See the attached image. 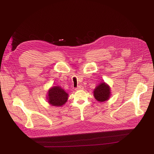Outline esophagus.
I'll use <instances>...</instances> for the list:
<instances>
[{"instance_id":"obj_1","label":"esophagus","mask_w":154,"mask_h":154,"mask_svg":"<svg viewBox=\"0 0 154 154\" xmlns=\"http://www.w3.org/2000/svg\"><path fill=\"white\" fill-rule=\"evenodd\" d=\"M82 89H83V87L82 86V85H79V86H78V87H76V88H75V90H76V91L82 90Z\"/></svg>"}]
</instances>
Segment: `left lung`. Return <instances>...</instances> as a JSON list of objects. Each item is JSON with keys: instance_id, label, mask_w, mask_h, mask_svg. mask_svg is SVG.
Instances as JSON below:
<instances>
[{"instance_id": "8db88e82", "label": "left lung", "mask_w": 154, "mask_h": 154, "mask_svg": "<svg viewBox=\"0 0 154 154\" xmlns=\"http://www.w3.org/2000/svg\"><path fill=\"white\" fill-rule=\"evenodd\" d=\"M93 94H94L95 99L99 102L107 101L111 96L110 87L105 82H101L96 87Z\"/></svg>"}]
</instances>
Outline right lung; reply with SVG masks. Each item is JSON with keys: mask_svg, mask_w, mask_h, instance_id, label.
<instances>
[{"mask_svg": "<svg viewBox=\"0 0 154 154\" xmlns=\"http://www.w3.org/2000/svg\"><path fill=\"white\" fill-rule=\"evenodd\" d=\"M69 94L60 86L51 87L48 92L47 100L49 105L61 106L66 103Z\"/></svg>", "mask_w": 154, "mask_h": 154, "instance_id": "obj_1", "label": "right lung"}]
</instances>
